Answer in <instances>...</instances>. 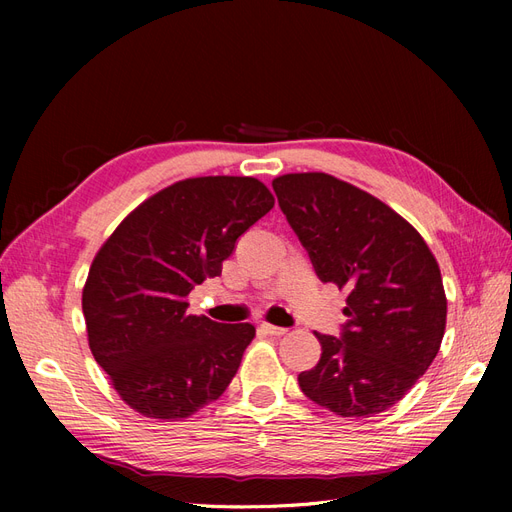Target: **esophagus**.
<instances>
[{"label": "esophagus", "instance_id": "obj_1", "mask_svg": "<svg viewBox=\"0 0 512 512\" xmlns=\"http://www.w3.org/2000/svg\"><path fill=\"white\" fill-rule=\"evenodd\" d=\"M260 329L265 331L267 335H275V337H282V335H286V333H288V329H284V327H275V324H269V322H262V324H260Z\"/></svg>", "mask_w": 512, "mask_h": 512}]
</instances>
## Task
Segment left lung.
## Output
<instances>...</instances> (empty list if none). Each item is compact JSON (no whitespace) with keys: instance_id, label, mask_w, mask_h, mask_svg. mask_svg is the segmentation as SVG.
<instances>
[{"instance_id":"left-lung-1","label":"left lung","mask_w":512,"mask_h":512,"mask_svg":"<svg viewBox=\"0 0 512 512\" xmlns=\"http://www.w3.org/2000/svg\"><path fill=\"white\" fill-rule=\"evenodd\" d=\"M288 224L322 282L348 288L342 335H320L301 391L339 416L395 406L440 350L446 294L436 258L416 228L382 200L327 173L273 179Z\"/></svg>"}]
</instances>
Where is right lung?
Returning <instances> with one entry per match:
<instances>
[{"label": "right lung", "mask_w": 512, "mask_h": 512, "mask_svg": "<svg viewBox=\"0 0 512 512\" xmlns=\"http://www.w3.org/2000/svg\"><path fill=\"white\" fill-rule=\"evenodd\" d=\"M275 205L254 177H194L138 205L96 254L83 288L89 348L138 414L188 418L235 378L256 329L185 314L243 232Z\"/></svg>", "instance_id": "1"}]
</instances>
